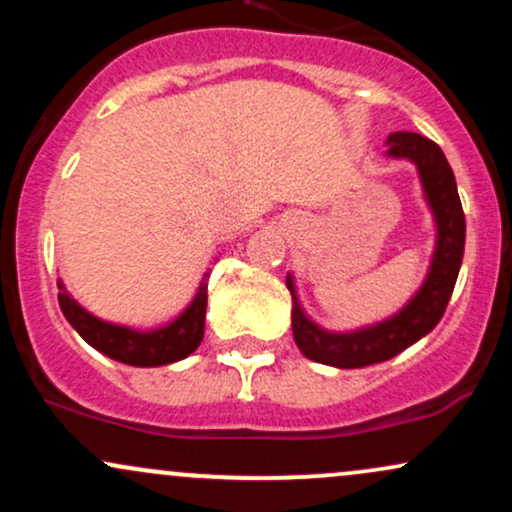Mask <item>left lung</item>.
Returning <instances> with one entry per match:
<instances>
[{
	"label": "left lung",
	"mask_w": 512,
	"mask_h": 512,
	"mask_svg": "<svg viewBox=\"0 0 512 512\" xmlns=\"http://www.w3.org/2000/svg\"><path fill=\"white\" fill-rule=\"evenodd\" d=\"M387 154L409 158L419 170L428 207L436 219L438 238L433 250L431 269L416 296L378 325L361 327L354 332H327L317 327L298 303L291 274L286 276L293 298L291 327L296 346L310 361L334 368H363L373 363L390 361L399 351L426 337L443 317L455 289L457 274L464 255V211L452 168L436 142L414 132H395L387 137Z\"/></svg>",
	"instance_id": "1"
}]
</instances>
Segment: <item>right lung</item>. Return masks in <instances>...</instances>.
Here are the masks:
<instances>
[{
  "instance_id": "right-lung-1",
  "label": "right lung",
  "mask_w": 512,
  "mask_h": 512,
  "mask_svg": "<svg viewBox=\"0 0 512 512\" xmlns=\"http://www.w3.org/2000/svg\"><path fill=\"white\" fill-rule=\"evenodd\" d=\"M207 276V274H204ZM60 286V308L69 325L81 334V339L98 349L101 354L110 356L113 361L127 363V366L151 368V366H168V363L180 361L190 356L197 349L204 337V315H207V279L199 284L197 296L187 305L182 313L168 325L158 330L139 332L125 325H113L101 317L91 315L86 308L69 296L62 281Z\"/></svg>"
}]
</instances>
